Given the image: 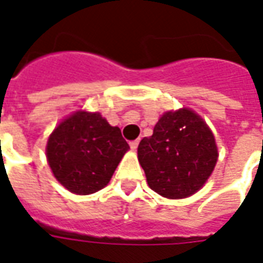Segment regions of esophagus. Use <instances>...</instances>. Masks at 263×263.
Masks as SVG:
<instances>
[{
    "instance_id": "esophagus-1",
    "label": "esophagus",
    "mask_w": 263,
    "mask_h": 263,
    "mask_svg": "<svg viewBox=\"0 0 263 263\" xmlns=\"http://www.w3.org/2000/svg\"><path fill=\"white\" fill-rule=\"evenodd\" d=\"M138 143H139V141H138V139H135V141H131V142H129V146H131V149H134V151H135V149L138 148Z\"/></svg>"
}]
</instances>
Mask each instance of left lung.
<instances>
[{"mask_svg":"<svg viewBox=\"0 0 263 263\" xmlns=\"http://www.w3.org/2000/svg\"><path fill=\"white\" fill-rule=\"evenodd\" d=\"M213 132L192 109L165 112L152 137L138 146L149 187L167 198H183L203 187L217 163Z\"/></svg>","mask_w":263,"mask_h":263,"instance_id":"8db88e82","label":"left lung"}]
</instances>
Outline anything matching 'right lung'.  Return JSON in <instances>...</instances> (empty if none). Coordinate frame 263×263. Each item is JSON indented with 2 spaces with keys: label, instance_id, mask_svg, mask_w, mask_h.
Returning a JSON list of instances; mask_svg holds the SVG:
<instances>
[{
  "label": "right lung",
  "instance_id": "add662e5",
  "mask_svg": "<svg viewBox=\"0 0 263 263\" xmlns=\"http://www.w3.org/2000/svg\"><path fill=\"white\" fill-rule=\"evenodd\" d=\"M129 145L118 126L98 112L79 111L49 137L46 156L54 177L76 194H91L107 186Z\"/></svg>",
  "mask_w": 263,
  "mask_h": 263
}]
</instances>
